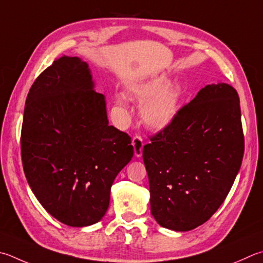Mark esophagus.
Segmentation results:
<instances>
[{"instance_id":"34e87169","label":"esophagus","mask_w":263,"mask_h":263,"mask_svg":"<svg viewBox=\"0 0 263 263\" xmlns=\"http://www.w3.org/2000/svg\"><path fill=\"white\" fill-rule=\"evenodd\" d=\"M132 146L135 148V155L137 157H140L142 154V147H144V140L140 136H135L132 139Z\"/></svg>"}]
</instances>
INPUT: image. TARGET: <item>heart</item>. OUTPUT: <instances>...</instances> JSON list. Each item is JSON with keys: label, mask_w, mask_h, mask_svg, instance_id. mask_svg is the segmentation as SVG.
<instances>
[{"label": "heart", "mask_w": 263, "mask_h": 263, "mask_svg": "<svg viewBox=\"0 0 263 263\" xmlns=\"http://www.w3.org/2000/svg\"><path fill=\"white\" fill-rule=\"evenodd\" d=\"M165 78L153 79L151 82L137 84L128 88L133 98L142 102L140 115L148 126L155 130H162L169 126L177 117L180 101L181 88L179 86H169ZM117 102L124 104L125 99L122 95L117 97Z\"/></svg>", "instance_id": "heart-1"}]
</instances>
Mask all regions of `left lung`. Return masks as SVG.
Masks as SVG:
<instances>
[{
  "label": "left lung",
  "mask_w": 263,
  "mask_h": 263,
  "mask_svg": "<svg viewBox=\"0 0 263 263\" xmlns=\"http://www.w3.org/2000/svg\"><path fill=\"white\" fill-rule=\"evenodd\" d=\"M149 139L142 157L156 222L175 231L207 222L230 192L244 156L237 90L226 83L204 86Z\"/></svg>",
  "instance_id": "left-lung-1"
}]
</instances>
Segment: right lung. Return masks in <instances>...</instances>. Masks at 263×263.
<instances>
[{"mask_svg":"<svg viewBox=\"0 0 263 263\" xmlns=\"http://www.w3.org/2000/svg\"><path fill=\"white\" fill-rule=\"evenodd\" d=\"M86 62L63 55L27 94L21 135L28 185L47 212L70 227L99 222L110 189L131 161V137L108 124Z\"/></svg>","mask_w":263,"mask_h":263,"instance_id":"add662e5","label":"right lung"}]
</instances>
